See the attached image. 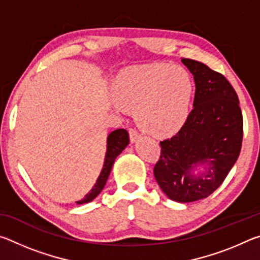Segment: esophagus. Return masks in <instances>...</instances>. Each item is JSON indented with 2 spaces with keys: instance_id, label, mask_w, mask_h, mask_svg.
<instances>
[{
  "instance_id": "esophagus-1",
  "label": "esophagus",
  "mask_w": 260,
  "mask_h": 260,
  "mask_svg": "<svg viewBox=\"0 0 260 260\" xmlns=\"http://www.w3.org/2000/svg\"><path fill=\"white\" fill-rule=\"evenodd\" d=\"M140 138H141V135L138 131L134 128H129V139H131L132 143L135 142V141H138Z\"/></svg>"
}]
</instances>
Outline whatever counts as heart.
I'll use <instances>...</instances> for the list:
<instances>
[{
	"mask_svg": "<svg viewBox=\"0 0 260 260\" xmlns=\"http://www.w3.org/2000/svg\"><path fill=\"white\" fill-rule=\"evenodd\" d=\"M112 95L121 108L135 110V120L144 132L164 136L186 122L192 83L188 72L179 65H136L118 74Z\"/></svg>",
	"mask_w": 260,
	"mask_h": 260,
	"instance_id": "1",
	"label": "heart"
}]
</instances>
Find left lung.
Returning a JSON list of instances; mask_svg holds the SVG:
<instances>
[{
  "label": "left lung",
  "instance_id": "left-lung-1",
  "mask_svg": "<svg viewBox=\"0 0 260 260\" xmlns=\"http://www.w3.org/2000/svg\"><path fill=\"white\" fill-rule=\"evenodd\" d=\"M193 76L195 98L186 122L160 142L153 174L170 200L189 203L210 196L239 158L243 117L236 91L221 73L201 61L181 58ZM206 172L194 174L196 167Z\"/></svg>",
  "mask_w": 260,
  "mask_h": 260
}]
</instances>
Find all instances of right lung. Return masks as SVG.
Listing matches in <instances>:
<instances>
[{
	"mask_svg": "<svg viewBox=\"0 0 260 260\" xmlns=\"http://www.w3.org/2000/svg\"><path fill=\"white\" fill-rule=\"evenodd\" d=\"M129 143V135L128 132L124 128H119L111 132L109 134L108 140H107V152H105V158H104V164L102 167V171H101V174L99 175L98 180H96V183L94 187L90 189V191L85 196V199L81 201H78L77 204H85L89 203V202L93 201L94 199L98 197L99 193L102 191L104 188L105 183H107V180L111 172L112 165L118 155H120L121 151L128 146Z\"/></svg>",
	"mask_w": 260,
	"mask_h": 260,
	"instance_id": "add662e5",
	"label": "right lung"
}]
</instances>
